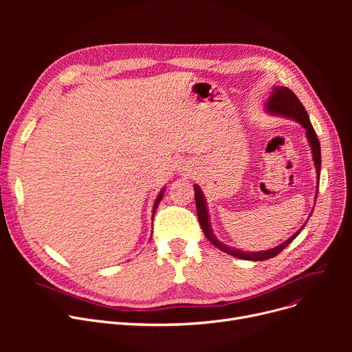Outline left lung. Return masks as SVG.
Returning <instances> with one entry per match:
<instances>
[{
	"instance_id": "1",
	"label": "left lung",
	"mask_w": 352,
	"mask_h": 352,
	"mask_svg": "<svg viewBox=\"0 0 352 352\" xmlns=\"http://www.w3.org/2000/svg\"><path fill=\"white\" fill-rule=\"evenodd\" d=\"M265 108L270 114H275V116H281L285 118H291L298 121L304 128H305V134L311 146L312 151V158H314V165H316L317 170V188L320 187V173H321V146H320V141L317 138L316 131L311 125L308 113L305 111L304 105L301 104V101L298 100V97L294 94V92L287 88V87H272V92L271 97L268 98ZM194 191H195V204H197V215H198V221L199 226L204 231V235L208 238V241L215 245L217 248H219L223 252H227L232 256L241 258V260H247V261H265L270 260V258H274L275 255H278L285 247H288L295 238L298 236V234L302 231V228L305 227V224L301 227V230H298L295 232L291 238H288L287 241H284L283 244H280L278 247L267 250V251H256V252H245L241 250H236L232 247H228L223 243H219L217 236L214 235L212 230H211V224H210V218H208V210H207V204H206V198L204 194H202L201 188L197 186H194ZM318 195V190L316 191V199ZM314 211V210H312Z\"/></svg>"
}]
</instances>
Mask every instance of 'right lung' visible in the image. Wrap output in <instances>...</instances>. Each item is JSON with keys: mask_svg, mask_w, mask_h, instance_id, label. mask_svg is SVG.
<instances>
[{"mask_svg": "<svg viewBox=\"0 0 352 352\" xmlns=\"http://www.w3.org/2000/svg\"><path fill=\"white\" fill-rule=\"evenodd\" d=\"M162 194H164V188H162V191L158 194V197H157V199H155V202H154V207H153V218H154V214H155V210L158 208V204H160V201L162 199Z\"/></svg>", "mask_w": 352, "mask_h": 352, "instance_id": "1", "label": "right lung"}]
</instances>
